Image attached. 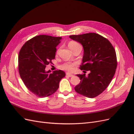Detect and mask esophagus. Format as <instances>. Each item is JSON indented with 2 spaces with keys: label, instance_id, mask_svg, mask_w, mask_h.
<instances>
[{
  "label": "esophagus",
  "instance_id": "1",
  "mask_svg": "<svg viewBox=\"0 0 134 134\" xmlns=\"http://www.w3.org/2000/svg\"><path fill=\"white\" fill-rule=\"evenodd\" d=\"M66 75L67 76H69V77H71V76H73V74H70V73H68V72H66Z\"/></svg>",
  "mask_w": 134,
  "mask_h": 134
}]
</instances>
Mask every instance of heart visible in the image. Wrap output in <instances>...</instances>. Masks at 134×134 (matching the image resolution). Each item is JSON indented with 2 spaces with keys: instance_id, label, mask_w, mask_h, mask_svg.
Returning a JSON list of instances; mask_svg holds the SVG:
<instances>
[{
  "instance_id": "obj_1",
  "label": "heart",
  "mask_w": 134,
  "mask_h": 134,
  "mask_svg": "<svg viewBox=\"0 0 134 134\" xmlns=\"http://www.w3.org/2000/svg\"><path fill=\"white\" fill-rule=\"evenodd\" d=\"M79 43L75 42V41H71L68 44V46L69 47L71 50H72V48L75 47V46L79 45ZM76 63H70V62H66L65 63L63 64H62V65L60 66V68L63 70H64L65 71H68L71 72L72 70L74 69V68L76 66Z\"/></svg>"
}]
</instances>
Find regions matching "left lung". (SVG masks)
<instances>
[{"mask_svg": "<svg viewBox=\"0 0 134 134\" xmlns=\"http://www.w3.org/2000/svg\"><path fill=\"white\" fill-rule=\"evenodd\" d=\"M69 37L83 47L80 69L91 71L88 76L76 74L80 82L75 86V91L84 97L94 98L106 90L115 74L117 62L115 48L106 38L96 33L71 35Z\"/></svg>", "mask_w": 134, "mask_h": 134, "instance_id": "obj_1", "label": "left lung"}]
</instances>
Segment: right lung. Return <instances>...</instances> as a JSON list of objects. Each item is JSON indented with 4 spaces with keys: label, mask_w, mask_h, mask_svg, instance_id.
<instances>
[{
    "label": "right lung",
    "mask_w": 134,
    "mask_h": 134,
    "mask_svg": "<svg viewBox=\"0 0 134 134\" xmlns=\"http://www.w3.org/2000/svg\"><path fill=\"white\" fill-rule=\"evenodd\" d=\"M62 37L39 35L27 41L18 55V70L26 87L40 98L50 96L58 90L65 72L45 71L46 65L55 58L56 47Z\"/></svg>",
    "instance_id": "right-lung-1"
}]
</instances>
